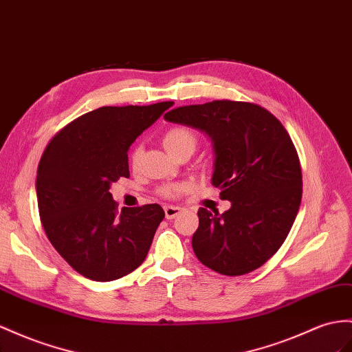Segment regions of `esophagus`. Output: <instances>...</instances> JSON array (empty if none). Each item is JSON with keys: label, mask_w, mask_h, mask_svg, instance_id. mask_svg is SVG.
<instances>
[{"label": "esophagus", "mask_w": 352, "mask_h": 352, "mask_svg": "<svg viewBox=\"0 0 352 352\" xmlns=\"http://www.w3.org/2000/svg\"><path fill=\"white\" fill-rule=\"evenodd\" d=\"M183 211V208H179V206H174V205H168L165 206V217L168 220H173L175 219L177 215Z\"/></svg>", "instance_id": "obj_1"}]
</instances>
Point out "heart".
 <instances>
[{
  "mask_svg": "<svg viewBox=\"0 0 352 352\" xmlns=\"http://www.w3.org/2000/svg\"><path fill=\"white\" fill-rule=\"evenodd\" d=\"M197 144L196 133L186 128V126H175V128H170L164 135V146L173 156H177L178 153L184 150H195ZM142 155V150L140 146L135 147L131 153V166L137 168L140 164V159ZM183 192L182 184H165L159 188V195L170 199V197H175Z\"/></svg>",
  "mask_w": 352,
  "mask_h": 352,
  "instance_id": "1",
  "label": "heart"
}]
</instances>
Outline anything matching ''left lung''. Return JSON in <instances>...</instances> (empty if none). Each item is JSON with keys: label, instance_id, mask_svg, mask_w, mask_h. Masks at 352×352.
<instances>
[{"label": "left lung", "instance_id": "8db88e82", "mask_svg": "<svg viewBox=\"0 0 352 352\" xmlns=\"http://www.w3.org/2000/svg\"><path fill=\"white\" fill-rule=\"evenodd\" d=\"M165 119L208 135L211 183L232 202L223 214L197 211L196 257L223 275L253 272L284 244L300 206L302 169L290 135L266 108L228 99L178 107Z\"/></svg>", "mask_w": 352, "mask_h": 352}]
</instances>
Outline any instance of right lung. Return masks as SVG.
I'll list each match as a JSON object with an SVG mask.
<instances>
[{
    "label": "right lung",
    "mask_w": 352,
    "mask_h": 352,
    "mask_svg": "<svg viewBox=\"0 0 352 352\" xmlns=\"http://www.w3.org/2000/svg\"><path fill=\"white\" fill-rule=\"evenodd\" d=\"M173 104L101 107L67 124L44 150L35 182L40 220L80 275L113 281L146 260L165 212L147 204L119 214L110 187L129 177L131 144Z\"/></svg>",
    "instance_id": "add662e5"
}]
</instances>
